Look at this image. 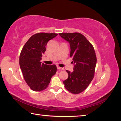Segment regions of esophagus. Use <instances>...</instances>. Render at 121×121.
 Instances as JSON below:
<instances>
[{
	"instance_id": "esophagus-1",
	"label": "esophagus",
	"mask_w": 121,
	"mask_h": 121,
	"mask_svg": "<svg viewBox=\"0 0 121 121\" xmlns=\"http://www.w3.org/2000/svg\"><path fill=\"white\" fill-rule=\"evenodd\" d=\"M57 69H61V70H64V68H60V67H57Z\"/></svg>"
}]
</instances>
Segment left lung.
<instances>
[{
	"instance_id": "obj_1",
	"label": "left lung",
	"mask_w": 121,
	"mask_h": 121,
	"mask_svg": "<svg viewBox=\"0 0 121 121\" xmlns=\"http://www.w3.org/2000/svg\"><path fill=\"white\" fill-rule=\"evenodd\" d=\"M59 35L69 43L70 57L74 64V71H66L68 78L63 83L67 90L79 94L87 88L94 77L97 61L95 52L91 43L81 33H62Z\"/></svg>"
}]
</instances>
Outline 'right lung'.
<instances>
[{"instance_id": "right-lung-1", "label": "right lung", "mask_w": 121, "mask_h": 121, "mask_svg": "<svg viewBox=\"0 0 121 121\" xmlns=\"http://www.w3.org/2000/svg\"><path fill=\"white\" fill-rule=\"evenodd\" d=\"M57 35L46 33L35 34L29 39L22 49L19 58L20 68L26 82L34 91L45 89L56 72V65L42 64L40 60L46 51L47 42Z\"/></svg>"}]
</instances>
